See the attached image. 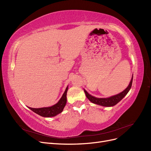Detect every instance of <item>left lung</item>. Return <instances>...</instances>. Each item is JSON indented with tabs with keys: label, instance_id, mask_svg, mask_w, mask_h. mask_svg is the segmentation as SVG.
I'll return each instance as SVG.
<instances>
[{
	"label": "left lung",
	"instance_id": "obj_1",
	"mask_svg": "<svg viewBox=\"0 0 151 151\" xmlns=\"http://www.w3.org/2000/svg\"><path fill=\"white\" fill-rule=\"evenodd\" d=\"M132 81H133V76H132V78L130 81V83L129 86H128L124 91H122V92L120 93V94H118L115 96H113L109 97L108 98H95L93 96L90 95L86 90H84V91L86 97L88 98V99L91 102H92L94 104L101 105V106H115V104H116L118 102L121 101V100L125 97V96L128 93V92H129L132 87Z\"/></svg>",
	"mask_w": 151,
	"mask_h": 151
}]
</instances>
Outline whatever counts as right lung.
I'll use <instances>...</instances> for the list:
<instances>
[{"label":"right lung","instance_id":"add662e5","mask_svg":"<svg viewBox=\"0 0 151 151\" xmlns=\"http://www.w3.org/2000/svg\"><path fill=\"white\" fill-rule=\"evenodd\" d=\"M68 90V86L65 91L64 93L59 101L52 106L47 107V108H29L34 111L35 113H37L38 115L43 116V117H52L56 116L58 114L60 113L63 109V108L65 107L66 103H67V92Z\"/></svg>","mask_w":151,"mask_h":151}]
</instances>
